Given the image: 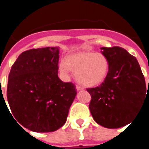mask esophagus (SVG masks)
Here are the masks:
<instances>
[{
  "label": "esophagus",
  "instance_id": "1",
  "mask_svg": "<svg viewBox=\"0 0 149 149\" xmlns=\"http://www.w3.org/2000/svg\"><path fill=\"white\" fill-rule=\"evenodd\" d=\"M76 89H77V90H82L83 88L81 87V86H79V85H76Z\"/></svg>",
  "mask_w": 149,
  "mask_h": 149
}]
</instances>
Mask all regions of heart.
Masks as SVG:
<instances>
[{
    "label": "heart",
    "mask_w": 149,
    "mask_h": 149,
    "mask_svg": "<svg viewBox=\"0 0 149 149\" xmlns=\"http://www.w3.org/2000/svg\"><path fill=\"white\" fill-rule=\"evenodd\" d=\"M108 58L104 54L83 51L66 56L60 63V70L68 74L70 70L76 72V79L83 86L93 87L106 78L109 71Z\"/></svg>",
    "instance_id": "heart-1"
}]
</instances>
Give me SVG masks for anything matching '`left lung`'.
<instances>
[{
	"label": "left lung",
	"mask_w": 149,
	"mask_h": 149,
	"mask_svg": "<svg viewBox=\"0 0 149 149\" xmlns=\"http://www.w3.org/2000/svg\"><path fill=\"white\" fill-rule=\"evenodd\" d=\"M101 49L110 67L99 86L86 89L91 95L89 110L100 125L119 128L128 125L144 104L145 77L136 57L125 49L118 46Z\"/></svg>",
	"instance_id": "8db88e82"
}]
</instances>
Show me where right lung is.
Listing matches in <instances>:
<instances>
[{
  "instance_id": "1",
  "label": "right lung",
  "mask_w": 149,
  "mask_h": 149,
  "mask_svg": "<svg viewBox=\"0 0 149 149\" xmlns=\"http://www.w3.org/2000/svg\"><path fill=\"white\" fill-rule=\"evenodd\" d=\"M58 47H47L24 51L12 66L6 91L10 113L30 131L53 132L66 122L77 92L74 84L58 77Z\"/></svg>"
}]
</instances>
